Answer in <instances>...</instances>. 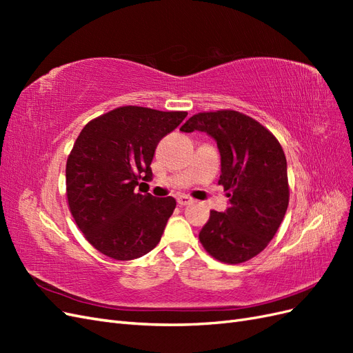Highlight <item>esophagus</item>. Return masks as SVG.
I'll list each match as a JSON object with an SVG mask.
<instances>
[{"mask_svg": "<svg viewBox=\"0 0 353 353\" xmlns=\"http://www.w3.org/2000/svg\"><path fill=\"white\" fill-rule=\"evenodd\" d=\"M176 201H178L179 206H187V205H190V203H193V199H190L187 196H179L176 199Z\"/></svg>", "mask_w": 353, "mask_h": 353, "instance_id": "esophagus-1", "label": "esophagus"}]
</instances>
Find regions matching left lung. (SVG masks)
Returning <instances> with one entry per match:
<instances>
[{
  "label": "left lung",
  "instance_id": "1",
  "mask_svg": "<svg viewBox=\"0 0 353 353\" xmlns=\"http://www.w3.org/2000/svg\"><path fill=\"white\" fill-rule=\"evenodd\" d=\"M183 132H206L221 154L219 184L230 197L225 212H210L199 239L223 263L259 254L275 236L288 206L287 160L279 140L252 117L236 110L191 116Z\"/></svg>",
  "mask_w": 353,
  "mask_h": 353
}]
</instances>
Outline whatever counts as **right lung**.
<instances>
[{"label":"right lung","mask_w":353,"mask_h":353,"mask_svg":"<svg viewBox=\"0 0 353 353\" xmlns=\"http://www.w3.org/2000/svg\"><path fill=\"white\" fill-rule=\"evenodd\" d=\"M185 116L125 105L83 126L66 163L68 201L85 239L103 254L137 259L162 239L175 199L137 193L135 187L152 181L159 141Z\"/></svg>","instance_id":"add662e5"}]
</instances>
